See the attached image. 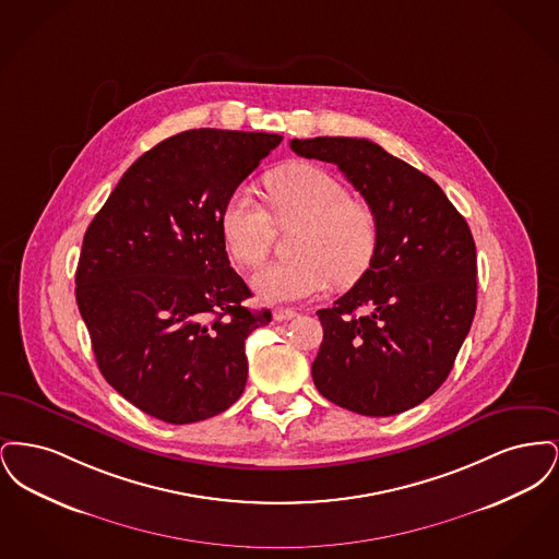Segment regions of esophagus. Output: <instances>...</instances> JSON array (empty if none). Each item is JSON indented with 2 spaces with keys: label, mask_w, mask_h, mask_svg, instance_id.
<instances>
[{
  "label": "esophagus",
  "mask_w": 559,
  "mask_h": 559,
  "mask_svg": "<svg viewBox=\"0 0 559 559\" xmlns=\"http://www.w3.org/2000/svg\"><path fill=\"white\" fill-rule=\"evenodd\" d=\"M272 314H274V320H278V322H283V320H292L297 317V312L292 310V308H276Z\"/></svg>",
  "instance_id": "34e87169"
}]
</instances>
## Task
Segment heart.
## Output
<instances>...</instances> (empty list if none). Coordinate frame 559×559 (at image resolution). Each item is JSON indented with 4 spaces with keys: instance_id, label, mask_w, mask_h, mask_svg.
<instances>
[{
    "instance_id": "obj_1",
    "label": "heart",
    "mask_w": 559,
    "mask_h": 559,
    "mask_svg": "<svg viewBox=\"0 0 559 559\" xmlns=\"http://www.w3.org/2000/svg\"><path fill=\"white\" fill-rule=\"evenodd\" d=\"M266 207L249 188H237L222 210V235L233 258L260 266L272 249L276 225L295 233V258L274 262L253 276V289L266 301H297L322 292L331 278L358 281L374 260L379 219L371 205L354 201L346 185L314 163H292L266 176Z\"/></svg>"
}]
</instances>
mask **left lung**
<instances>
[{
	"label": "left lung",
	"instance_id": "left-lung-1",
	"mask_svg": "<svg viewBox=\"0 0 559 559\" xmlns=\"http://www.w3.org/2000/svg\"><path fill=\"white\" fill-rule=\"evenodd\" d=\"M293 153L335 163L379 219L369 270L319 310L312 362L320 394L367 417L429 399L449 377L476 314V242L429 176L365 138L292 140Z\"/></svg>",
	"mask_w": 559,
	"mask_h": 559
}]
</instances>
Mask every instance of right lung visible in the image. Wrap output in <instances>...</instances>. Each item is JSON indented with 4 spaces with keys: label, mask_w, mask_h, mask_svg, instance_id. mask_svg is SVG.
I'll list each match as a JSON object with an SVG mask.
<instances>
[{
    "label": "right lung",
    "mask_w": 559,
    "mask_h": 559,
    "mask_svg": "<svg viewBox=\"0 0 559 559\" xmlns=\"http://www.w3.org/2000/svg\"><path fill=\"white\" fill-rule=\"evenodd\" d=\"M283 135L188 130L146 151L85 230L75 274L98 369L140 411L185 426L224 413L247 383L251 312L222 210Z\"/></svg>",
    "instance_id": "1"
}]
</instances>
